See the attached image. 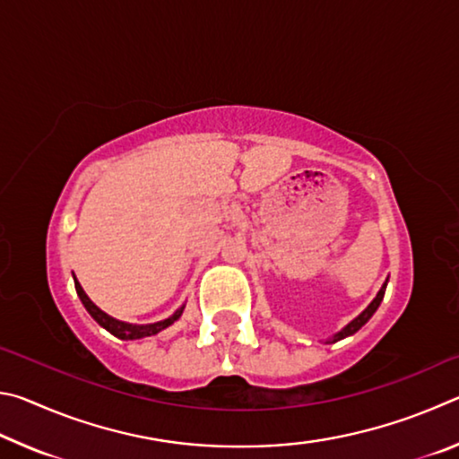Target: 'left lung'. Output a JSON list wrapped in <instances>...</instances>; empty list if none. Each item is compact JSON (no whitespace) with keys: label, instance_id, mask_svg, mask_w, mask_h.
<instances>
[{"label":"left lung","instance_id":"left-lung-1","mask_svg":"<svg viewBox=\"0 0 459 459\" xmlns=\"http://www.w3.org/2000/svg\"><path fill=\"white\" fill-rule=\"evenodd\" d=\"M386 283H388V277H386V281L383 283V287H380L378 290V293H377V298L370 301V304L367 306V309H364L362 314H359L354 317L352 322H348L344 328H342L340 332H336L333 333V336H330L328 340H325V344H333V342H338V340H344V338H348V336H352V333H356L359 332L364 324H367L372 316H375V312L378 309V306H380V301H383V298H385V290H386Z\"/></svg>","mask_w":459,"mask_h":459}]
</instances>
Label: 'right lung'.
<instances>
[{"mask_svg":"<svg viewBox=\"0 0 459 459\" xmlns=\"http://www.w3.org/2000/svg\"><path fill=\"white\" fill-rule=\"evenodd\" d=\"M73 279H74L76 293H79L82 306H84V309H87V312L91 314L92 320H95V322L100 325V328H105L108 333H113V336H117V338H121V340H139V338L153 336V333H158V332H161V330H166L168 325H172V324L178 320V317L182 316V312H184V306H182V307H178L172 316L166 317V320H160V322H153V324H129V322H121V320H117V317L105 314L103 309L92 304L89 295L84 293V290L81 287L79 279L74 277V273H73Z\"/></svg>","mask_w":459,"mask_h":459,"instance_id":"right-lung-1","label":"right lung"}]
</instances>
